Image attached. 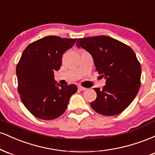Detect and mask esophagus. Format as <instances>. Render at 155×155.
<instances>
[{"instance_id": "esophagus-1", "label": "esophagus", "mask_w": 155, "mask_h": 155, "mask_svg": "<svg viewBox=\"0 0 155 155\" xmlns=\"http://www.w3.org/2000/svg\"><path fill=\"white\" fill-rule=\"evenodd\" d=\"M78 89H79V90H80V91H84V90H86V88L83 87H81V86L78 87Z\"/></svg>"}]
</instances>
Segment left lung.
Masks as SVG:
<instances>
[{"label": "left lung", "instance_id": "8db88e82", "mask_svg": "<svg viewBox=\"0 0 155 155\" xmlns=\"http://www.w3.org/2000/svg\"><path fill=\"white\" fill-rule=\"evenodd\" d=\"M78 47L92 54L95 71L106 78V85L94 88L97 97L90 106L104 116H114L134 100L140 87L141 67L134 51L120 41L106 36L79 38Z\"/></svg>", "mask_w": 155, "mask_h": 155}]
</instances>
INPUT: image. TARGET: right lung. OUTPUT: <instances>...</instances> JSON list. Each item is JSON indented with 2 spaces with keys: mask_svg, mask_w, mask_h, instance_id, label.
Masks as SVG:
<instances>
[{
  "mask_svg": "<svg viewBox=\"0 0 155 155\" xmlns=\"http://www.w3.org/2000/svg\"><path fill=\"white\" fill-rule=\"evenodd\" d=\"M76 41L49 35L30 44L22 52L16 68L17 90L24 106L37 118L51 120L61 116L77 91L76 84L56 85L54 79L63 54Z\"/></svg>",
  "mask_w": 155,
  "mask_h": 155,
  "instance_id": "right-lung-1",
  "label": "right lung"
}]
</instances>
